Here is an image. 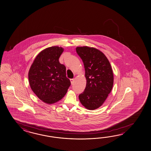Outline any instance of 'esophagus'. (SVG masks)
I'll return each mask as SVG.
<instances>
[{
  "instance_id": "esophagus-1",
  "label": "esophagus",
  "mask_w": 151,
  "mask_h": 151,
  "mask_svg": "<svg viewBox=\"0 0 151 151\" xmlns=\"http://www.w3.org/2000/svg\"><path fill=\"white\" fill-rule=\"evenodd\" d=\"M70 82H71V83L73 85V83H74V78H70Z\"/></svg>"
}]
</instances>
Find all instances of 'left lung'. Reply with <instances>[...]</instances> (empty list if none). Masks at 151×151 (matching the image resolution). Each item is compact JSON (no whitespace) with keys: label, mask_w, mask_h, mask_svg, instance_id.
<instances>
[{"label":"left lung","mask_w":151,"mask_h":151,"mask_svg":"<svg viewBox=\"0 0 151 151\" xmlns=\"http://www.w3.org/2000/svg\"><path fill=\"white\" fill-rule=\"evenodd\" d=\"M83 63L87 80L84 92L78 96L81 104L88 110L102 105L114 85V75L110 63L99 50L87 46L76 48Z\"/></svg>","instance_id":"left-lung-1"}]
</instances>
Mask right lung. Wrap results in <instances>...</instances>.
<instances>
[{
  "instance_id": "1",
  "label": "right lung",
  "mask_w": 151,
  "mask_h": 151,
  "mask_svg": "<svg viewBox=\"0 0 151 151\" xmlns=\"http://www.w3.org/2000/svg\"><path fill=\"white\" fill-rule=\"evenodd\" d=\"M63 48L52 46L37 55L30 68V87L36 96L47 104L57 102L65 95L71 85L66 67L59 63Z\"/></svg>"
}]
</instances>
